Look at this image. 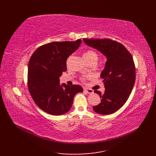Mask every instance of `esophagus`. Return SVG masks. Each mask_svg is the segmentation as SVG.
<instances>
[{
	"instance_id": "1",
	"label": "esophagus",
	"mask_w": 156,
	"mask_h": 156,
	"mask_svg": "<svg viewBox=\"0 0 156 156\" xmlns=\"http://www.w3.org/2000/svg\"><path fill=\"white\" fill-rule=\"evenodd\" d=\"M84 91L85 92H87V93H88V94H92V93H93V90H91V89H90V88H84Z\"/></svg>"
}]
</instances>
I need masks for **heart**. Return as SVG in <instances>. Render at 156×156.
<instances>
[{"instance_id": "heart-1", "label": "heart", "mask_w": 156, "mask_h": 156, "mask_svg": "<svg viewBox=\"0 0 156 156\" xmlns=\"http://www.w3.org/2000/svg\"><path fill=\"white\" fill-rule=\"evenodd\" d=\"M83 58L87 62L94 61V60L97 62L98 56V54L95 51L92 50H88L83 54Z\"/></svg>"}]
</instances>
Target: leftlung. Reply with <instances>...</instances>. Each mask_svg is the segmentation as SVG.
<instances>
[{
	"instance_id": "1",
	"label": "left lung",
	"mask_w": 156,
	"mask_h": 156,
	"mask_svg": "<svg viewBox=\"0 0 156 156\" xmlns=\"http://www.w3.org/2000/svg\"><path fill=\"white\" fill-rule=\"evenodd\" d=\"M87 45L103 54L107 62L101 74L105 88L101 101L92 108L98 114L110 115L120 109L127 101L135 82L133 57L124 45L109 39H83Z\"/></svg>"
}]
</instances>
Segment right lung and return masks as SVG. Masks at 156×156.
<instances>
[{"instance_id":"right-lung-1","label":"right lung","mask_w":156,"mask_h":156,"mask_svg":"<svg viewBox=\"0 0 156 156\" xmlns=\"http://www.w3.org/2000/svg\"><path fill=\"white\" fill-rule=\"evenodd\" d=\"M75 41L51 42L37 48L28 64V88L35 104L48 114L61 115L71 108L75 95L83 91L80 86L60 84L68 58L80 47Z\"/></svg>"}]
</instances>
